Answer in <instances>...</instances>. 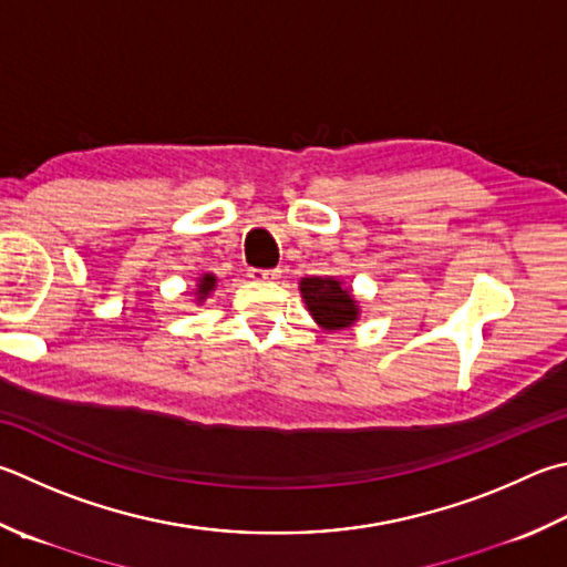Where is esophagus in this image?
I'll return each mask as SVG.
<instances>
[{"label": "esophagus", "instance_id": "obj_1", "mask_svg": "<svg viewBox=\"0 0 567 567\" xmlns=\"http://www.w3.org/2000/svg\"><path fill=\"white\" fill-rule=\"evenodd\" d=\"M248 277H252V280H277L280 277V270H260V267H252V270L248 272Z\"/></svg>", "mask_w": 567, "mask_h": 567}]
</instances>
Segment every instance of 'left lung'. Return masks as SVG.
<instances>
[{
  "label": "left lung",
  "instance_id": "left-lung-1",
  "mask_svg": "<svg viewBox=\"0 0 567 567\" xmlns=\"http://www.w3.org/2000/svg\"><path fill=\"white\" fill-rule=\"evenodd\" d=\"M307 310L324 329H342L357 319V305L347 287L332 277H305L300 282Z\"/></svg>",
  "mask_w": 567,
  "mask_h": 567
}]
</instances>
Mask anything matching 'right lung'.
Segmentation results:
<instances>
[{"instance_id":"right-lung-1","label":"right lung","mask_w":567,"mask_h":567,"mask_svg":"<svg viewBox=\"0 0 567 567\" xmlns=\"http://www.w3.org/2000/svg\"><path fill=\"white\" fill-rule=\"evenodd\" d=\"M215 287V277L213 275H203L200 280H198V295H200V300H205V297H208V292L213 290Z\"/></svg>"}]
</instances>
